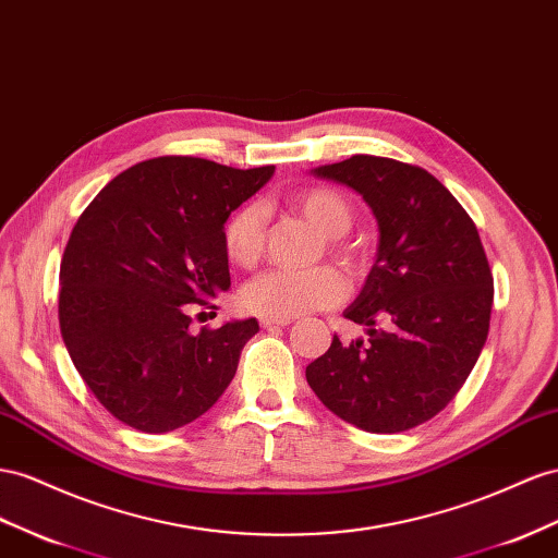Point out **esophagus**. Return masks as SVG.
Returning <instances> with one entry per match:
<instances>
[{
	"label": "esophagus",
	"mask_w": 558,
	"mask_h": 558,
	"mask_svg": "<svg viewBox=\"0 0 558 558\" xmlns=\"http://www.w3.org/2000/svg\"><path fill=\"white\" fill-rule=\"evenodd\" d=\"M293 324V319H267V316H263L260 319V326L263 328H279V326H291Z\"/></svg>",
	"instance_id": "34e87169"
}]
</instances>
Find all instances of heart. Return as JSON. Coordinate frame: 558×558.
<instances>
[{
    "label": "heart",
    "mask_w": 558,
    "mask_h": 558,
    "mask_svg": "<svg viewBox=\"0 0 558 558\" xmlns=\"http://www.w3.org/2000/svg\"><path fill=\"white\" fill-rule=\"evenodd\" d=\"M293 206L303 214L316 230L330 239L333 251L342 263L352 265L356 253L340 244V236L348 234L354 222V208L350 199L330 187H310L300 192ZM265 246V216L258 204H246L232 214L225 225V251L228 258L242 267L258 263ZM344 279L333 267H314L305 272L293 269H267L251 279L244 289V305L248 312L267 316V319H293L310 312H319L338 305L344 298Z\"/></svg>",
    "instance_id": "b5f03b06"
}]
</instances>
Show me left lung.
Instances as JSON below:
<instances>
[{"mask_svg": "<svg viewBox=\"0 0 558 558\" xmlns=\"http://www.w3.org/2000/svg\"><path fill=\"white\" fill-rule=\"evenodd\" d=\"M312 173L364 197L380 244L344 310L366 326L368 342L336 336L307 366V383L359 429H413L458 395L488 338L493 275L476 225L439 180L411 163L354 155Z\"/></svg>", "mask_w": 558, "mask_h": 558, "instance_id": "8db88e82", "label": "left lung"}]
</instances>
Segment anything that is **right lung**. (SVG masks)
Wrapping results in <instances>:
<instances>
[{"mask_svg": "<svg viewBox=\"0 0 558 558\" xmlns=\"http://www.w3.org/2000/svg\"><path fill=\"white\" fill-rule=\"evenodd\" d=\"M272 175L147 159L110 180L74 225L60 263V333L82 380L124 425L185 427L232 383L258 322L194 333L192 312L230 289L225 222Z\"/></svg>", "mask_w": 558, "mask_h": 558, "instance_id": "right-lung-1", "label": "right lung"}]
</instances>
